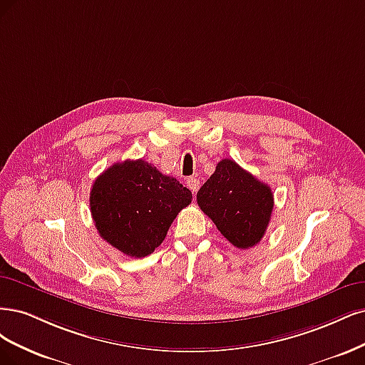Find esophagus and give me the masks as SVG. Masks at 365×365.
Masks as SVG:
<instances>
[{
	"instance_id": "esophagus-1",
	"label": "esophagus",
	"mask_w": 365,
	"mask_h": 365,
	"mask_svg": "<svg viewBox=\"0 0 365 365\" xmlns=\"http://www.w3.org/2000/svg\"><path fill=\"white\" fill-rule=\"evenodd\" d=\"M186 186L190 187L192 194H195L198 191V187H200V180L195 179V178H190L186 180Z\"/></svg>"
}]
</instances>
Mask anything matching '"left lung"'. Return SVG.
Instances as JSON below:
<instances>
[{"instance_id":"obj_1","label":"left lung","mask_w":365,"mask_h":365,"mask_svg":"<svg viewBox=\"0 0 365 365\" xmlns=\"http://www.w3.org/2000/svg\"><path fill=\"white\" fill-rule=\"evenodd\" d=\"M197 203L222 237L242 250L262 240L274 206L269 186L230 159L218 162L197 192Z\"/></svg>"}]
</instances>
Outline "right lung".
Listing matches in <instances>:
<instances>
[{
  "instance_id": "right-lung-1",
  "label": "right lung",
  "mask_w": 365,
  "mask_h": 365,
  "mask_svg": "<svg viewBox=\"0 0 365 365\" xmlns=\"http://www.w3.org/2000/svg\"><path fill=\"white\" fill-rule=\"evenodd\" d=\"M192 194L151 163H113L93 182L89 205L100 237L132 257H144L165 240Z\"/></svg>"
}]
</instances>
